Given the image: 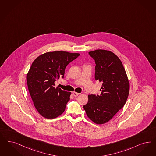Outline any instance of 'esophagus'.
Returning <instances> with one entry per match:
<instances>
[{
    "label": "esophagus",
    "instance_id": "1",
    "mask_svg": "<svg viewBox=\"0 0 156 156\" xmlns=\"http://www.w3.org/2000/svg\"><path fill=\"white\" fill-rule=\"evenodd\" d=\"M73 96H74V97H76V96H78L80 94V93L74 91V92H73Z\"/></svg>",
    "mask_w": 156,
    "mask_h": 156
}]
</instances>
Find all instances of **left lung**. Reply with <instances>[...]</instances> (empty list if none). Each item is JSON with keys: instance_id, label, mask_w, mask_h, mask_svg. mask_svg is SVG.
Returning <instances> with one entry per match:
<instances>
[{"instance_id": "8db88e82", "label": "left lung", "mask_w": 156, "mask_h": 156, "mask_svg": "<svg viewBox=\"0 0 156 156\" xmlns=\"http://www.w3.org/2000/svg\"><path fill=\"white\" fill-rule=\"evenodd\" d=\"M89 54L96 62L95 80L102 84L101 93L89 95L83 108L92 122L102 124L123 107L129 96V83L121 60L112 52L96 49Z\"/></svg>"}]
</instances>
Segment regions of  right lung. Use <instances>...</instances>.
Segmentation results:
<instances>
[{"label":"right lung","mask_w":156,"mask_h":156,"mask_svg":"<svg viewBox=\"0 0 156 156\" xmlns=\"http://www.w3.org/2000/svg\"><path fill=\"white\" fill-rule=\"evenodd\" d=\"M80 55L56 51L33 61L27 75V87L34 107L44 118H56L65 111L71 93L55 88V82L64 77L66 66Z\"/></svg>","instance_id":"1"}]
</instances>
